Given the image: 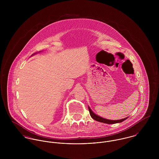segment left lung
<instances>
[{"label": "left lung", "mask_w": 159, "mask_h": 159, "mask_svg": "<svg viewBox=\"0 0 159 159\" xmlns=\"http://www.w3.org/2000/svg\"><path fill=\"white\" fill-rule=\"evenodd\" d=\"M89 108V111L90 113V115L91 117L95 120L98 121V122H103V123H105V124H116V123H120L123 122L124 120H125V119H127L129 117L120 119V120H110V119H107L105 118H103L99 116H98L97 114L94 113L92 110L89 107H88Z\"/></svg>", "instance_id": "left-lung-1"}]
</instances>
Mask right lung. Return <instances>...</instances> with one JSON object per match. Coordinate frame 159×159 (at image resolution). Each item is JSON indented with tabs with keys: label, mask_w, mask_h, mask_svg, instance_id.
<instances>
[{
	"label": "right lung",
	"mask_w": 159,
	"mask_h": 159,
	"mask_svg": "<svg viewBox=\"0 0 159 159\" xmlns=\"http://www.w3.org/2000/svg\"><path fill=\"white\" fill-rule=\"evenodd\" d=\"M41 52V51H39V52ZM38 54V52H35V53H34V54H33L31 56H34V55H35V54Z\"/></svg>",
	"instance_id": "add662e5"
}]
</instances>
